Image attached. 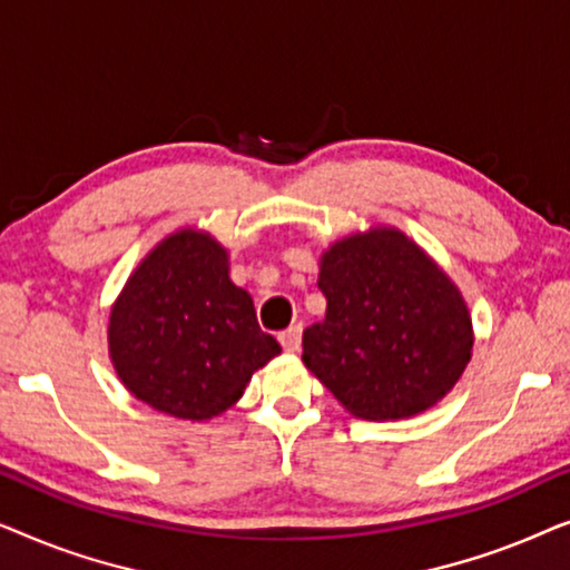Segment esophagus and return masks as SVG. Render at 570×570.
<instances>
[{
    "instance_id": "1",
    "label": "esophagus",
    "mask_w": 570,
    "mask_h": 570,
    "mask_svg": "<svg viewBox=\"0 0 570 570\" xmlns=\"http://www.w3.org/2000/svg\"><path fill=\"white\" fill-rule=\"evenodd\" d=\"M279 345H283L285 353H298L301 347V324L291 326V330H285L279 334Z\"/></svg>"
}]
</instances>
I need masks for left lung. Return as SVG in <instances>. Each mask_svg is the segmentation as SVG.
<instances>
[{
	"label": "left lung",
	"mask_w": 570,
	"mask_h": 570,
	"mask_svg": "<svg viewBox=\"0 0 570 570\" xmlns=\"http://www.w3.org/2000/svg\"><path fill=\"white\" fill-rule=\"evenodd\" d=\"M324 322L303 332V363L350 415L407 420L462 379L474 330L439 262L394 225H371L324 248Z\"/></svg>",
	"instance_id": "left-lung-1"
}]
</instances>
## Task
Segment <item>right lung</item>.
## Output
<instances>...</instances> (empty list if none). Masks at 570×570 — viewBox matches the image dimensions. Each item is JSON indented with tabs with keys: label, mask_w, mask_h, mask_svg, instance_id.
<instances>
[{
	"label": "right lung",
	"mask_w": 570,
	"mask_h": 570,
	"mask_svg": "<svg viewBox=\"0 0 570 570\" xmlns=\"http://www.w3.org/2000/svg\"><path fill=\"white\" fill-rule=\"evenodd\" d=\"M279 350L230 279L228 248L197 225L158 240L108 314V357L127 392L191 423L230 410Z\"/></svg>",
	"instance_id": "obj_1"
}]
</instances>
